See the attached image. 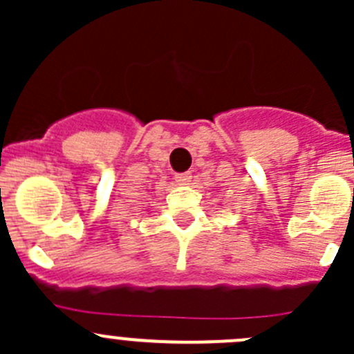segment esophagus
<instances>
[{"mask_svg":"<svg viewBox=\"0 0 354 354\" xmlns=\"http://www.w3.org/2000/svg\"><path fill=\"white\" fill-rule=\"evenodd\" d=\"M176 181L180 185H190V181H192V174L190 173H180V174H176Z\"/></svg>","mask_w":354,"mask_h":354,"instance_id":"esophagus-1","label":"esophagus"}]
</instances>
